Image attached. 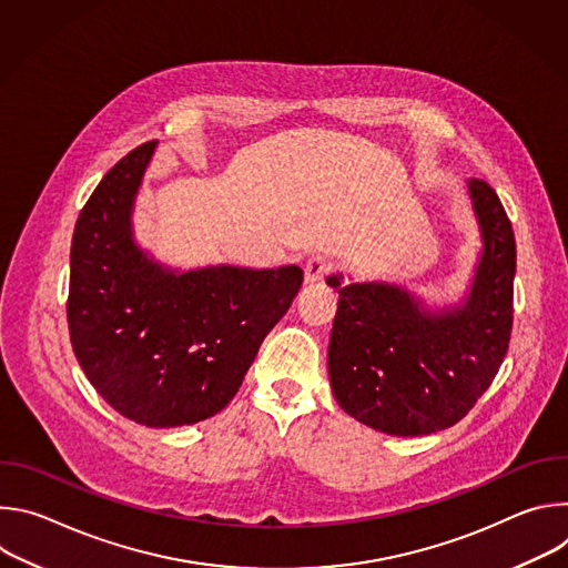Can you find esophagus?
Masks as SVG:
<instances>
[{"label": "esophagus", "mask_w": 568, "mask_h": 568, "mask_svg": "<svg viewBox=\"0 0 568 568\" xmlns=\"http://www.w3.org/2000/svg\"><path fill=\"white\" fill-rule=\"evenodd\" d=\"M331 270H333V263H331V261L321 258V256L310 258V261L305 263V267H303V272H305V283H307V285L321 283L323 278H326V276L331 274Z\"/></svg>", "instance_id": "obj_1"}]
</instances>
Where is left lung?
Returning a JSON list of instances; mask_svg holds the SVG:
<instances>
[{
    "mask_svg": "<svg viewBox=\"0 0 568 568\" xmlns=\"http://www.w3.org/2000/svg\"><path fill=\"white\" fill-rule=\"evenodd\" d=\"M483 252L460 305L427 310L388 283L328 276L339 292L328 371L339 407L390 434L425 436L456 425L488 390L513 333L517 247L495 189L467 182Z\"/></svg>",
    "mask_w": 568,
    "mask_h": 568,
    "instance_id": "1",
    "label": "left lung"
}]
</instances>
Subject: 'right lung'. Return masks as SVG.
Returning <instances> with one entry per match:
<instances>
[{"instance_id": "add662e5", "label": "right lung", "mask_w": 568, "mask_h": 568, "mask_svg": "<svg viewBox=\"0 0 568 568\" xmlns=\"http://www.w3.org/2000/svg\"><path fill=\"white\" fill-rule=\"evenodd\" d=\"M156 141L128 152L78 215L67 321L80 368L128 420L182 427L222 412L303 272H175L134 242L132 209Z\"/></svg>"}]
</instances>
